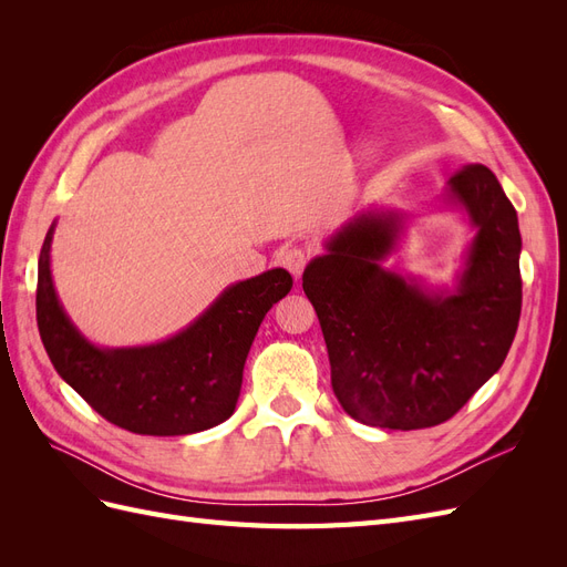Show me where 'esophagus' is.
Returning a JSON list of instances; mask_svg holds the SVG:
<instances>
[{"instance_id": "1", "label": "esophagus", "mask_w": 567, "mask_h": 567, "mask_svg": "<svg viewBox=\"0 0 567 567\" xmlns=\"http://www.w3.org/2000/svg\"><path fill=\"white\" fill-rule=\"evenodd\" d=\"M307 260H310V250L302 248V246L288 248V250L281 255V262H284V267H286L290 274H293L296 279H300V274H302V269H305Z\"/></svg>"}]
</instances>
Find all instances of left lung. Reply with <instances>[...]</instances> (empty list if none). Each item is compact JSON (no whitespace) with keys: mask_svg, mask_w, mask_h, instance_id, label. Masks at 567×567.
Here are the masks:
<instances>
[{"mask_svg":"<svg viewBox=\"0 0 567 567\" xmlns=\"http://www.w3.org/2000/svg\"><path fill=\"white\" fill-rule=\"evenodd\" d=\"M442 203L473 229L452 284L390 267L411 213L369 205L323 241L302 274L346 414L419 431L452 419L502 369L523 281L518 215L485 165L450 177Z\"/></svg>","mask_w":567,"mask_h":567,"instance_id":"1","label":"left lung"}]
</instances>
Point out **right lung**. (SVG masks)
I'll list each match as a JSON object with an SVG mask.
<instances>
[{"label":"right lung","mask_w":567,"mask_h":567,"mask_svg":"<svg viewBox=\"0 0 567 567\" xmlns=\"http://www.w3.org/2000/svg\"><path fill=\"white\" fill-rule=\"evenodd\" d=\"M49 227L38 262V326L61 379L106 421L136 435L177 437L225 423L236 409L257 329L293 279L281 267L227 286L182 331L151 346L104 348L84 336L51 277Z\"/></svg>","instance_id":"1"}]
</instances>
